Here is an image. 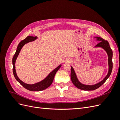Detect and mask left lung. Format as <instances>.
I'll use <instances>...</instances> for the list:
<instances>
[{
	"mask_svg": "<svg viewBox=\"0 0 120 120\" xmlns=\"http://www.w3.org/2000/svg\"><path fill=\"white\" fill-rule=\"evenodd\" d=\"M97 38V41H100L99 43L96 45V47H101L104 49L108 53V64H109V72L106 77L101 81V82L97 83L96 85L90 86V85H83L79 82L76 76L75 73L74 71V70L71 67V78L72 82L73 84L77 87V88L81 89L83 90H94L102 85L103 83L107 81L108 78L110 77L112 69V51L110 48L109 43L107 41H106L104 39L100 38V37H95Z\"/></svg>",
	"mask_w": 120,
	"mask_h": 120,
	"instance_id": "left-lung-1",
	"label": "left lung"
}]
</instances>
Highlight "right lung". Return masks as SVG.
Segmentation results:
<instances>
[{
  "label": "right lung",
  "instance_id": "add662e5",
  "mask_svg": "<svg viewBox=\"0 0 120 120\" xmlns=\"http://www.w3.org/2000/svg\"><path fill=\"white\" fill-rule=\"evenodd\" d=\"M37 38V37H31V36H28L26 38H25L23 40V41H21L17 46L16 52L15 54H14L12 59L13 73L14 77H15L16 81L19 83H20V85H22L24 88L29 90H31V91H41V90H44L46 88H48V87H49L50 85H52L56 72L58 70H59V68L61 67V64H60L59 66H58L56 68L54 69L52 72H50V73L48 75V77H47L45 79H43V81L36 83H34V84H32V85L27 84V83H25L23 82L22 81H21L20 79L18 78L15 71V61L17 57L18 56H19V54L20 52V50L21 49H22L23 46L25 44V43H28L30 41H34V40Z\"/></svg>",
  "mask_w": 120,
  "mask_h": 120
}]
</instances>
